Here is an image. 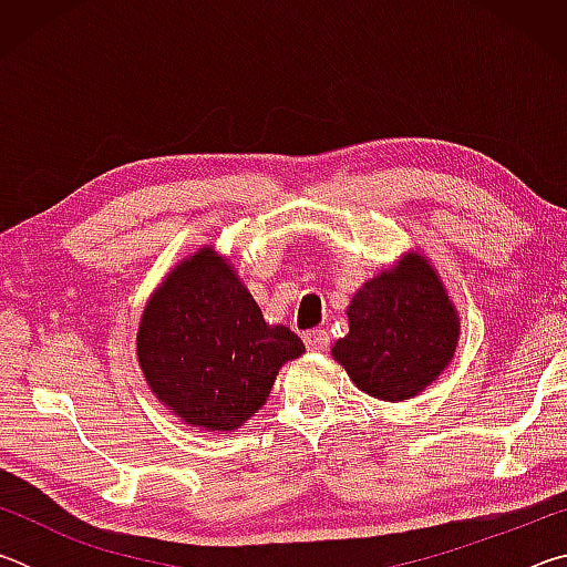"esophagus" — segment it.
<instances>
[{
    "instance_id": "34e87169",
    "label": "esophagus",
    "mask_w": 567,
    "mask_h": 567,
    "mask_svg": "<svg viewBox=\"0 0 567 567\" xmlns=\"http://www.w3.org/2000/svg\"><path fill=\"white\" fill-rule=\"evenodd\" d=\"M305 344H307V350H312V352H324L330 348V334L324 330H310V332H305Z\"/></svg>"
}]
</instances>
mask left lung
I'll return each mask as SVG.
<instances>
[{
	"instance_id": "obj_1",
	"label": "left lung",
	"mask_w": 567,
	"mask_h": 567,
	"mask_svg": "<svg viewBox=\"0 0 567 567\" xmlns=\"http://www.w3.org/2000/svg\"><path fill=\"white\" fill-rule=\"evenodd\" d=\"M350 332L332 358L362 392L400 402L415 398L453 360L460 318L425 257L402 260L364 282L348 307Z\"/></svg>"
}]
</instances>
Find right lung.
<instances>
[{"label":"right lung","instance_id":"add662e5","mask_svg":"<svg viewBox=\"0 0 567 567\" xmlns=\"http://www.w3.org/2000/svg\"><path fill=\"white\" fill-rule=\"evenodd\" d=\"M302 352L290 328L265 322L213 247H199L165 277L137 332L150 390L185 425L209 433H235L265 405L282 364Z\"/></svg>","mask_w":567,"mask_h":567}]
</instances>
